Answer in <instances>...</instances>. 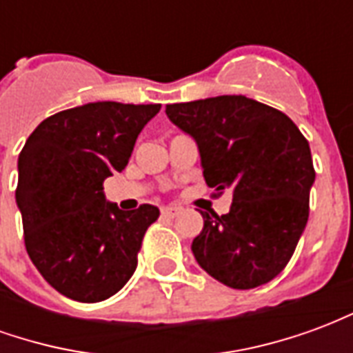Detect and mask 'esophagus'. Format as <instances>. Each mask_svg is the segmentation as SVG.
I'll list each match as a JSON object with an SVG mask.
<instances>
[{"instance_id": "34e87169", "label": "esophagus", "mask_w": 353, "mask_h": 353, "mask_svg": "<svg viewBox=\"0 0 353 353\" xmlns=\"http://www.w3.org/2000/svg\"><path fill=\"white\" fill-rule=\"evenodd\" d=\"M162 217H168V219H174L177 214H179V210L177 208H162L161 210Z\"/></svg>"}]
</instances>
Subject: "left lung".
<instances>
[{
	"label": "left lung",
	"mask_w": 353,
	"mask_h": 353,
	"mask_svg": "<svg viewBox=\"0 0 353 353\" xmlns=\"http://www.w3.org/2000/svg\"><path fill=\"white\" fill-rule=\"evenodd\" d=\"M166 115L196 139L204 179L232 191L230 212L206 214L192 253L212 278L253 289L293 257L316 179L310 145L285 113L245 96L170 103Z\"/></svg>",
	"instance_id": "left-lung-1"
}]
</instances>
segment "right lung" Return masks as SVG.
<instances>
[{"label":"right lung","mask_w":353,"mask_h":353,"mask_svg":"<svg viewBox=\"0 0 353 353\" xmlns=\"http://www.w3.org/2000/svg\"><path fill=\"white\" fill-rule=\"evenodd\" d=\"M161 103L94 101L50 115L19 154L17 204L30 259L58 293L79 303L115 295L138 266L159 208L123 212L103 181L128 164Z\"/></svg>","instance_id":"right-lung-1"}]
</instances>
